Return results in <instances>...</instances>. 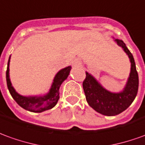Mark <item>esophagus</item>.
Returning a JSON list of instances; mask_svg holds the SVG:
<instances>
[{
    "mask_svg": "<svg viewBox=\"0 0 145 145\" xmlns=\"http://www.w3.org/2000/svg\"><path fill=\"white\" fill-rule=\"evenodd\" d=\"M73 66H74V67H81V62H80L78 59H74V62H73Z\"/></svg>",
    "mask_w": 145,
    "mask_h": 145,
    "instance_id": "1",
    "label": "esophagus"
}]
</instances>
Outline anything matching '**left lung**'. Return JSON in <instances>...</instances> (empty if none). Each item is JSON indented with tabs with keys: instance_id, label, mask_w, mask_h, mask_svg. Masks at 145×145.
I'll return each instance as SVG.
<instances>
[{
	"instance_id": "8db88e82",
	"label": "left lung",
	"mask_w": 145,
	"mask_h": 145,
	"mask_svg": "<svg viewBox=\"0 0 145 145\" xmlns=\"http://www.w3.org/2000/svg\"><path fill=\"white\" fill-rule=\"evenodd\" d=\"M115 41L123 48L131 63L130 74L124 89L120 93L109 92L88 72L86 73V76L82 83L89 105L98 113L107 116L117 115L129 108L137 94L139 85L138 74L132 53L122 40L115 39Z\"/></svg>"
}]
</instances>
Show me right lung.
Wrapping results in <instances>:
<instances>
[{
    "label": "right lung",
    "mask_w": 145,
    "mask_h": 145,
    "mask_svg": "<svg viewBox=\"0 0 145 145\" xmlns=\"http://www.w3.org/2000/svg\"><path fill=\"white\" fill-rule=\"evenodd\" d=\"M10 57L9 56L8 62V67L6 71V81L7 86L8 89L10 94L12 95V98L16 101L17 104L20 107L24 108L25 110L32 111V112H42L47 111L55 107L59 99V87L64 80L67 79L70 74V71L71 67H67L63 69L60 70L56 74L53 82L52 84L51 89L48 93L43 97H24L21 96L16 92L15 89L12 86V83L9 78V63H10Z\"/></svg>",
    "instance_id": "add662e5"
}]
</instances>
